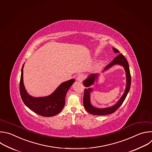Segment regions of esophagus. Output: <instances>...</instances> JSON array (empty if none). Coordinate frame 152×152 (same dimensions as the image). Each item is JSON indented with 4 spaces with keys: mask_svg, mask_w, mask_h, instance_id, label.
Here are the masks:
<instances>
[{
    "mask_svg": "<svg viewBox=\"0 0 152 152\" xmlns=\"http://www.w3.org/2000/svg\"><path fill=\"white\" fill-rule=\"evenodd\" d=\"M85 78V75L84 74H80L77 76V80L79 82H82Z\"/></svg>",
    "mask_w": 152,
    "mask_h": 152,
    "instance_id": "esophagus-1",
    "label": "esophagus"
}]
</instances>
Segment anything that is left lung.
I'll use <instances>...</instances> for the list:
<instances>
[{"instance_id":"8db88e82","label":"left lung","mask_w":152,"mask_h":152,"mask_svg":"<svg viewBox=\"0 0 152 152\" xmlns=\"http://www.w3.org/2000/svg\"><path fill=\"white\" fill-rule=\"evenodd\" d=\"M113 50L115 53H118V54L114 58V60L110 64H108L104 68L103 71H107L110 68H111L112 66L115 65H118L123 66L124 68L125 69V71L126 72V88L125 90V92L123 95L122 96V97L120 98V99L114 105L111 107L104 108H97L93 106L90 102V94L92 93V92L93 91V88H88V87L94 84L95 81L97 80L96 79H98V74H90V75L88 76V77L85 80L83 81L84 86L86 87H88L84 89L83 105L85 109L90 114H92L94 115H107V114H110L114 113L121 106V105L123 104L130 90L131 84V77L129 66V64L128 63L127 60L126 59V58L123 54H119V51L118 50L115 49V48H113Z\"/></svg>"}]
</instances>
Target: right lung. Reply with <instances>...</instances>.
<instances>
[{
	"label": "right lung",
	"mask_w": 152,
	"mask_h": 152,
	"mask_svg": "<svg viewBox=\"0 0 152 152\" xmlns=\"http://www.w3.org/2000/svg\"><path fill=\"white\" fill-rule=\"evenodd\" d=\"M23 64L20 82V92L24 104L30 110L44 117H52L62 111L65 104V96L68 90L75 81L71 79L60 84L50 95L44 97H34L30 95L23 83Z\"/></svg>",
	"instance_id": "1"
}]
</instances>
